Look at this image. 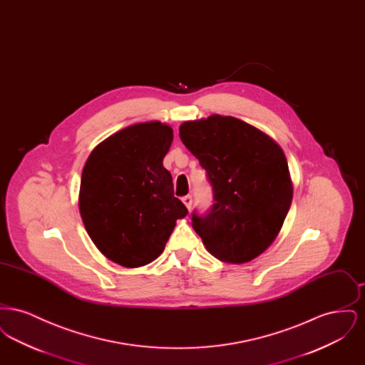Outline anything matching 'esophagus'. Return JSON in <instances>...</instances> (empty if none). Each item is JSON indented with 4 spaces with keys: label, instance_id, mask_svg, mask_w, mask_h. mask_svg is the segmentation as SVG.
Here are the masks:
<instances>
[{
    "label": "esophagus",
    "instance_id": "esophagus-1",
    "mask_svg": "<svg viewBox=\"0 0 365 365\" xmlns=\"http://www.w3.org/2000/svg\"><path fill=\"white\" fill-rule=\"evenodd\" d=\"M182 201H183V204L186 205V208L190 210L191 205H192V197H191V195H185V197L182 198Z\"/></svg>",
    "mask_w": 365,
    "mask_h": 365
}]
</instances>
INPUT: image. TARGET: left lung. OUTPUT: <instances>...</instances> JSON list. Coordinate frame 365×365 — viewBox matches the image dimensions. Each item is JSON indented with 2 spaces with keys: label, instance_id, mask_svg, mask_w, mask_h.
I'll use <instances>...</instances> for the list:
<instances>
[{
  "label": "left lung",
  "instance_id": "8db88e82",
  "mask_svg": "<svg viewBox=\"0 0 365 365\" xmlns=\"http://www.w3.org/2000/svg\"><path fill=\"white\" fill-rule=\"evenodd\" d=\"M185 146L207 171L213 205L191 215L192 228L219 260L242 264L274 242L292 205L287 160L278 143L231 116L185 122Z\"/></svg>",
  "mask_w": 365,
  "mask_h": 365
}]
</instances>
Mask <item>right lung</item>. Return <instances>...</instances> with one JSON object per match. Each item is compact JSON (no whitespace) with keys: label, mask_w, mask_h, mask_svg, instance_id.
<instances>
[{"label":"right lung","mask_w":365,"mask_h":365,"mask_svg":"<svg viewBox=\"0 0 365 365\" xmlns=\"http://www.w3.org/2000/svg\"><path fill=\"white\" fill-rule=\"evenodd\" d=\"M173 139L167 124L139 123L105 139L87 158L81 216L98 250L123 267L156 260L176 220L187 215L163 165Z\"/></svg>","instance_id":"obj_1"}]
</instances>
